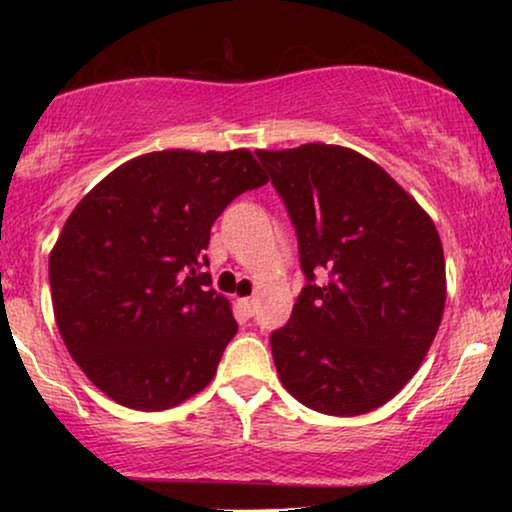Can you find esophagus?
I'll use <instances>...</instances> for the list:
<instances>
[{"label":"esophagus","mask_w":512,"mask_h":512,"mask_svg":"<svg viewBox=\"0 0 512 512\" xmlns=\"http://www.w3.org/2000/svg\"><path fill=\"white\" fill-rule=\"evenodd\" d=\"M237 307H240V312L244 314V317H254L256 300L254 298H242V300H237Z\"/></svg>","instance_id":"obj_1"}]
</instances>
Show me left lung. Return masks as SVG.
Here are the masks:
<instances>
[{"mask_svg":"<svg viewBox=\"0 0 512 512\" xmlns=\"http://www.w3.org/2000/svg\"><path fill=\"white\" fill-rule=\"evenodd\" d=\"M256 156L296 228L307 279L289 324L270 335L279 380L324 415H366L410 382L438 333V230L380 165L345 146ZM321 269L326 285L316 284Z\"/></svg>","mask_w":512,"mask_h":512,"instance_id":"left-lung-1","label":"left lung"}]
</instances>
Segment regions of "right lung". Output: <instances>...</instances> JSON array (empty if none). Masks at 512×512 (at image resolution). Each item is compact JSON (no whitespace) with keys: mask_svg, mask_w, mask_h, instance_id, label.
I'll return each instance as SVG.
<instances>
[{"mask_svg":"<svg viewBox=\"0 0 512 512\" xmlns=\"http://www.w3.org/2000/svg\"><path fill=\"white\" fill-rule=\"evenodd\" d=\"M263 184L247 149L156 151L116 167L69 214L48 258L55 324L111 401L167 410L212 382L237 321L200 272L209 230Z\"/></svg>","mask_w":512,"mask_h":512,"instance_id":"right-lung-1","label":"right lung"}]
</instances>
